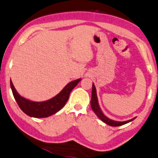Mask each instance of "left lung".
<instances>
[{
	"instance_id": "left-lung-1",
	"label": "left lung",
	"mask_w": 158,
	"mask_h": 158,
	"mask_svg": "<svg viewBox=\"0 0 158 158\" xmlns=\"http://www.w3.org/2000/svg\"><path fill=\"white\" fill-rule=\"evenodd\" d=\"M91 106V108H92V110H94V112L97 114V116H98V117L100 118L103 122H105L106 124L112 127H118L121 125H123V124H125L127 123H128V122H131V121H133L134 118H132V119L126 121V122H116V121L111 120L110 119V118H108V117H106V116L102 114V112L101 111L100 106H99L98 100H97V91H96V89H95L94 83L92 84Z\"/></svg>"
}]
</instances>
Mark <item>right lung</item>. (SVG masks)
<instances>
[{
  "label": "right lung",
  "mask_w": 158,
  "mask_h": 158,
  "mask_svg": "<svg viewBox=\"0 0 158 158\" xmlns=\"http://www.w3.org/2000/svg\"><path fill=\"white\" fill-rule=\"evenodd\" d=\"M81 80L77 79L69 83L59 94L44 102H33L27 100L17 92L11 81H10V85L15 100L25 114L31 117L44 118L56 114L65 106L69 99L70 92L81 81Z\"/></svg>",
  "instance_id": "right-lung-1"
}]
</instances>
